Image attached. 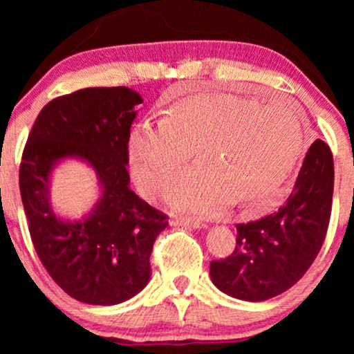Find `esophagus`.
Returning <instances> with one entry per match:
<instances>
[{
  "mask_svg": "<svg viewBox=\"0 0 354 354\" xmlns=\"http://www.w3.org/2000/svg\"><path fill=\"white\" fill-rule=\"evenodd\" d=\"M171 224L192 227V229H203V227H206L205 222H201L198 219H192V217H176V219L171 221Z\"/></svg>",
  "mask_w": 354,
  "mask_h": 354,
  "instance_id": "obj_1",
  "label": "esophagus"
}]
</instances>
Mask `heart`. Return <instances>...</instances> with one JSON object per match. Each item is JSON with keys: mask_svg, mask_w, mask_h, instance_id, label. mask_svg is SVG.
I'll return each instance as SVG.
<instances>
[{"mask_svg": "<svg viewBox=\"0 0 354 354\" xmlns=\"http://www.w3.org/2000/svg\"><path fill=\"white\" fill-rule=\"evenodd\" d=\"M303 140L301 114L290 101L203 95L172 106L161 119L138 122L129 151L145 195H161L196 149L201 164L174 183V206L217 214L240 203L245 212H261L277 201Z\"/></svg>", "mask_w": 354, "mask_h": 354, "instance_id": "obj_1", "label": "heart"}]
</instances>
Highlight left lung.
Segmentation results:
<instances>
[{
  "instance_id": "left-lung-1",
  "label": "left lung",
  "mask_w": 354,
  "mask_h": 354,
  "mask_svg": "<svg viewBox=\"0 0 354 354\" xmlns=\"http://www.w3.org/2000/svg\"><path fill=\"white\" fill-rule=\"evenodd\" d=\"M332 196L333 156L327 143L316 140L285 205L258 221L236 224L234 253L211 261L212 283L245 301H264L287 292L322 248Z\"/></svg>"
}]
</instances>
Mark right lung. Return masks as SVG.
<instances>
[{
	"instance_id": "right-lung-1",
	"label": "right lung",
	"mask_w": 354,
	"mask_h": 354,
	"mask_svg": "<svg viewBox=\"0 0 354 354\" xmlns=\"http://www.w3.org/2000/svg\"><path fill=\"white\" fill-rule=\"evenodd\" d=\"M142 96L127 86H96L57 96L28 133L19 187L32 243L51 279L77 301L122 303L148 283L153 243L169 217L129 188V138ZM75 156L100 178V201L86 220L61 221L47 201L54 164Z\"/></svg>"
}]
</instances>
